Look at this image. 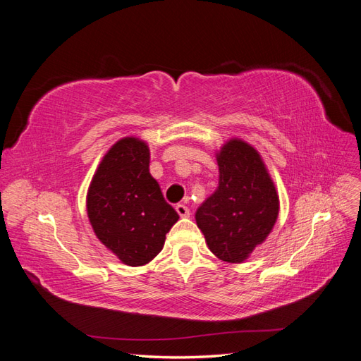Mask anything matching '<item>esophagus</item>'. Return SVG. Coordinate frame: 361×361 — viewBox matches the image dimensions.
I'll return each instance as SVG.
<instances>
[{"label": "esophagus", "instance_id": "esophagus-1", "mask_svg": "<svg viewBox=\"0 0 361 361\" xmlns=\"http://www.w3.org/2000/svg\"><path fill=\"white\" fill-rule=\"evenodd\" d=\"M176 212L179 214V216H182V218H187V216H190V209L185 204H178L176 206Z\"/></svg>", "mask_w": 361, "mask_h": 361}]
</instances>
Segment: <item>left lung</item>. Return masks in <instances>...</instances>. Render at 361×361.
<instances>
[{
    "mask_svg": "<svg viewBox=\"0 0 361 361\" xmlns=\"http://www.w3.org/2000/svg\"><path fill=\"white\" fill-rule=\"evenodd\" d=\"M220 180L195 212L212 253L241 264L262 244L279 216V195L259 152L233 138L216 154Z\"/></svg>",
    "mask_w": 361,
    "mask_h": 361,
    "instance_id": "8db88e82",
    "label": "left lung"
}]
</instances>
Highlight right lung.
Instances as JSON below:
<instances>
[{
    "label": "right lung",
    "mask_w": 361,
    "mask_h": 361,
    "mask_svg": "<svg viewBox=\"0 0 361 361\" xmlns=\"http://www.w3.org/2000/svg\"><path fill=\"white\" fill-rule=\"evenodd\" d=\"M149 147L125 137L106 152L87 192V215L97 239L129 267L146 265L179 220L149 173Z\"/></svg>",
    "instance_id": "1"
}]
</instances>
